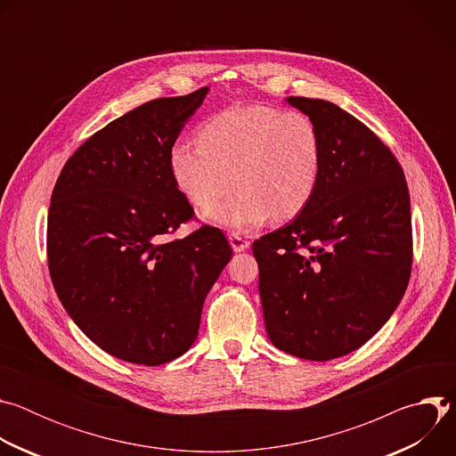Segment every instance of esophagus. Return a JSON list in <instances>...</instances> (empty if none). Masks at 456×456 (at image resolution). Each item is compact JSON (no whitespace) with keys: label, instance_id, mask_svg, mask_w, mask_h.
<instances>
[{"label":"esophagus","instance_id":"1","mask_svg":"<svg viewBox=\"0 0 456 456\" xmlns=\"http://www.w3.org/2000/svg\"><path fill=\"white\" fill-rule=\"evenodd\" d=\"M229 243H231V247H232L234 252H243V250H247L248 245H250V241L245 240L243 236H240L238 232L229 234Z\"/></svg>","mask_w":456,"mask_h":456}]
</instances>
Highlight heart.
<instances>
[{
	"instance_id": "1",
	"label": "heart",
	"mask_w": 456,
	"mask_h": 456,
	"mask_svg": "<svg viewBox=\"0 0 456 456\" xmlns=\"http://www.w3.org/2000/svg\"><path fill=\"white\" fill-rule=\"evenodd\" d=\"M176 189L197 208H208L232 188L225 203L204 211L218 227L247 232L271 216H297L312 200L321 175V139L299 111L267 104L231 106L200 127V142L176 141L167 155Z\"/></svg>"
}]
</instances>
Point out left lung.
I'll use <instances>...</instances> for the list:
<instances>
[{
  "mask_svg": "<svg viewBox=\"0 0 456 456\" xmlns=\"http://www.w3.org/2000/svg\"><path fill=\"white\" fill-rule=\"evenodd\" d=\"M321 139L308 206L252 243L271 343L330 361L371 339L399 306L411 274L404 171L361 120L334 102L287 97Z\"/></svg>",
  "mask_w": 456,
  "mask_h": 456,
  "instance_id": "left-lung-1",
  "label": "left lung"
}]
</instances>
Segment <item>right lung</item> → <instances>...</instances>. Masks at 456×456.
I'll return each mask as SVG.
<instances>
[{
    "label": "right lung",
    "instance_id": "add662e5",
    "mask_svg": "<svg viewBox=\"0 0 456 456\" xmlns=\"http://www.w3.org/2000/svg\"><path fill=\"white\" fill-rule=\"evenodd\" d=\"M209 88L150 101L90 137L52 192L46 254L53 289L110 355L159 366L197 341L204 301L232 256L216 227L167 241L192 208L169 148Z\"/></svg>",
    "mask_w": 456,
    "mask_h": 456
}]
</instances>
